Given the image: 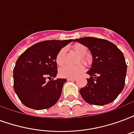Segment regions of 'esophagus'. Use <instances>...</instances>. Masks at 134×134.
Listing matches in <instances>:
<instances>
[{"instance_id":"esophagus-1","label":"esophagus","mask_w":134,"mask_h":134,"mask_svg":"<svg viewBox=\"0 0 134 134\" xmlns=\"http://www.w3.org/2000/svg\"><path fill=\"white\" fill-rule=\"evenodd\" d=\"M76 78H68L67 79V81H76Z\"/></svg>"}]
</instances>
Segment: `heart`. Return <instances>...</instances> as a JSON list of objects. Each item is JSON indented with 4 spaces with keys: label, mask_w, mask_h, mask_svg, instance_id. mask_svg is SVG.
Segmentation results:
<instances>
[{
    "label": "heart",
    "mask_w": 134,
    "mask_h": 134,
    "mask_svg": "<svg viewBox=\"0 0 134 134\" xmlns=\"http://www.w3.org/2000/svg\"><path fill=\"white\" fill-rule=\"evenodd\" d=\"M73 51L74 53L79 56V58L81 62L85 64H87L88 62V58L85 57V55L87 53V48L83 45L80 43H76L74 45ZM55 61L57 65L59 66L63 65L65 63V49H61L58 53L57 54L55 58ZM84 70V67L82 65H78L76 66H70V65H65L64 67H61L59 71V74L60 76L63 78H75L81 74Z\"/></svg>",
    "instance_id": "1"
}]
</instances>
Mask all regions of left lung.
<instances>
[{"instance_id":"8db88e82","label":"left lung","mask_w":134,"mask_h":134,"mask_svg":"<svg viewBox=\"0 0 134 134\" xmlns=\"http://www.w3.org/2000/svg\"><path fill=\"white\" fill-rule=\"evenodd\" d=\"M74 41L87 47L93 58L87 84L79 91L88 103L104 105L117 98L124 87L126 74L125 58L120 50L109 41L84 37Z\"/></svg>"}]
</instances>
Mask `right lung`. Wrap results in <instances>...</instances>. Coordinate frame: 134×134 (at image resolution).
I'll list each match as a JSON object with an SVG mask.
<instances>
[{
  "label": "right lung",
  "mask_w": 134,
  "mask_h": 134,
  "mask_svg": "<svg viewBox=\"0 0 134 134\" xmlns=\"http://www.w3.org/2000/svg\"><path fill=\"white\" fill-rule=\"evenodd\" d=\"M71 41L73 39L37 43L18 58L13 69L14 90L27 108L44 110L58 102L67 79L53 80L58 73L56 55Z\"/></svg>",
  "instance_id": "1"
}]
</instances>
